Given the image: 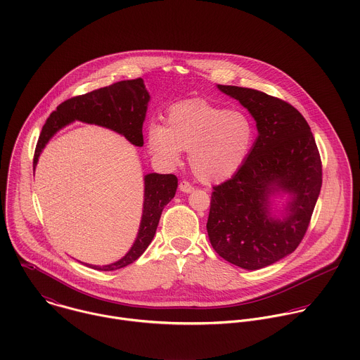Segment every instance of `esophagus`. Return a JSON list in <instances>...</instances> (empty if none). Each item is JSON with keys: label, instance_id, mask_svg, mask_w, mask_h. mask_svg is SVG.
<instances>
[{"label": "esophagus", "instance_id": "obj_1", "mask_svg": "<svg viewBox=\"0 0 360 360\" xmlns=\"http://www.w3.org/2000/svg\"><path fill=\"white\" fill-rule=\"evenodd\" d=\"M193 189H195V188H193L189 182H186V181H182V182L179 184V191L184 192V193H191Z\"/></svg>", "mask_w": 360, "mask_h": 360}]
</instances>
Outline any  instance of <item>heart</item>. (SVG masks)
I'll use <instances>...</instances> for the list:
<instances>
[{
    "mask_svg": "<svg viewBox=\"0 0 360 360\" xmlns=\"http://www.w3.org/2000/svg\"><path fill=\"white\" fill-rule=\"evenodd\" d=\"M255 124L243 112L191 99L171 106L165 127L147 129V146L161 164L175 167L189 151V165L203 182L233 176L248 158L255 141Z\"/></svg>",
    "mask_w": 360,
    "mask_h": 360,
    "instance_id": "obj_1",
    "label": "heart"
}]
</instances>
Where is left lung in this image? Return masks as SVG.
<instances>
[{"label": "left lung", "instance_id": "8db88e82", "mask_svg": "<svg viewBox=\"0 0 360 360\" xmlns=\"http://www.w3.org/2000/svg\"><path fill=\"white\" fill-rule=\"evenodd\" d=\"M217 88L251 113L258 137L231 179L213 186L206 229L221 258L255 271L302 243L323 185L321 158L309 123L290 103L251 88ZM282 194L288 199L276 214L273 199Z\"/></svg>", "mask_w": 360, "mask_h": 360}]
</instances>
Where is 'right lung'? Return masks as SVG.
<instances>
[{
    "label": "right lung",
    "instance_id": "add662e5",
    "mask_svg": "<svg viewBox=\"0 0 360 360\" xmlns=\"http://www.w3.org/2000/svg\"><path fill=\"white\" fill-rule=\"evenodd\" d=\"M150 101L143 78L119 81L105 88L95 89L85 95L74 96L57 106L46 120L39 136L33 171L39 157L49 140L64 126L79 120L89 124H98L124 136L131 144L143 146V122ZM178 188V179L172 174H147L144 175V202L143 214L137 237L131 248L119 261L96 266L85 264L98 271H116L133 264L150 245L154 238L162 209L174 199Z\"/></svg>",
    "mask_w": 360,
    "mask_h": 360
}]
</instances>
